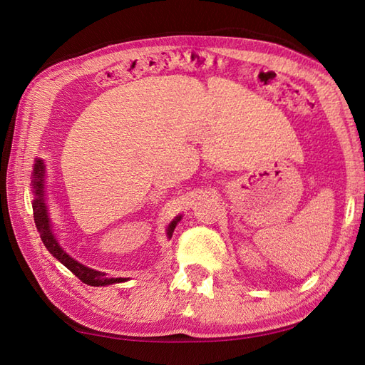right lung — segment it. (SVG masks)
I'll return each instance as SVG.
<instances>
[{
  "mask_svg": "<svg viewBox=\"0 0 365 365\" xmlns=\"http://www.w3.org/2000/svg\"><path fill=\"white\" fill-rule=\"evenodd\" d=\"M34 194L35 199L32 202V208H34V220L36 230L40 232V237L43 240L44 247L48 248L49 253L57 257L60 262L66 267L68 269L76 274L81 282H85L92 287H101V285H109V284H117V282H125L126 277H105V273H100L97 269H92L89 267H85L83 264L77 262L76 259H72L66 251H64L60 245L58 240L55 239L52 228H51V219L48 214V208H46V202H44V165L43 160H36L34 166ZM180 220V216L175 217L170 227H168V237L171 239L174 228L177 225V222Z\"/></svg>",
  "mask_w": 365,
  "mask_h": 365,
  "instance_id": "1",
  "label": "right lung"
}]
</instances>
